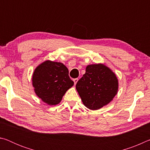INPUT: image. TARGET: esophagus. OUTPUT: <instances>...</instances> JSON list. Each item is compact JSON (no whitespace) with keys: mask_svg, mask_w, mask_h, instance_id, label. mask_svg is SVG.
I'll use <instances>...</instances> for the list:
<instances>
[{"mask_svg":"<svg viewBox=\"0 0 150 150\" xmlns=\"http://www.w3.org/2000/svg\"><path fill=\"white\" fill-rule=\"evenodd\" d=\"M78 80H79L78 78H75V79H73V81H74V84H75V85L77 84Z\"/></svg>","mask_w":150,"mask_h":150,"instance_id":"obj_1","label":"esophagus"}]
</instances>
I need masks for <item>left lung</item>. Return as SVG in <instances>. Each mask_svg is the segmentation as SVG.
Listing matches in <instances>:
<instances>
[{"label":"left lung","mask_w":150,"mask_h":150,"mask_svg":"<svg viewBox=\"0 0 150 150\" xmlns=\"http://www.w3.org/2000/svg\"><path fill=\"white\" fill-rule=\"evenodd\" d=\"M76 89L86 107L98 110L110 103L118 91L116 75L103 63L88 65Z\"/></svg>","instance_id":"1"}]
</instances>
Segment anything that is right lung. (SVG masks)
<instances>
[{
    "label": "right lung",
    "instance_id": "1",
    "mask_svg": "<svg viewBox=\"0 0 150 150\" xmlns=\"http://www.w3.org/2000/svg\"><path fill=\"white\" fill-rule=\"evenodd\" d=\"M32 81L35 95L50 106L58 105L67 91L74 85L67 67L51 60H45L37 66Z\"/></svg>",
    "mask_w": 150,
    "mask_h": 150
}]
</instances>
